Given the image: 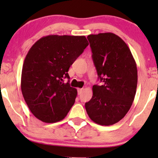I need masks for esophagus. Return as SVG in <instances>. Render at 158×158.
Returning <instances> with one entry per match:
<instances>
[{"label": "esophagus", "mask_w": 158, "mask_h": 158, "mask_svg": "<svg viewBox=\"0 0 158 158\" xmlns=\"http://www.w3.org/2000/svg\"><path fill=\"white\" fill-rule=\"evenodd\" d=\"M82 90H83V88H78V94L80 95V94L82 93Z\"/></svg>", "instance_id": "obj_1"}]
</instances>
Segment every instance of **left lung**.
Instances as JSON below:
<instances>
[{
	"label": "left lung",
	"instance_id": "left-lung-1",
	"mask_svg": "<svg viewBox=\"0 0 158 158\" xmlns=\"http://www.w3.org/2000/svg\"><path fill=\"white\" fill-rule=\"evenodd\" d=\"M92 59L103 85L93 86V97L85 103L91 120L102 126L118 123L131 108L136 94L137 69L128 45L112 32L88 36Z\"/></svg>",
	"mask_w": 158,
	"mask_h": 158
}]
</instances>
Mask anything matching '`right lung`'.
Masks as SVG:
<instances>
[{
  "label": "right lung",
  "instance_id": "add662e5",
  "mask_svg": "<svg viewBox=\"0 0 158 158\" xmlns=\"http://www.w3.org/2000/svg\"><path fill=\"white\" fill-rule=\"evenodd\" d=\"M88 45L84 35H50L38 40L27 52L21 91L30 111L39 120H62L73 106L77 90L63 79H70V65Z\"/></svg>",
  "mask_w": 158,
  "mask_h": 158
}]
</instances>
